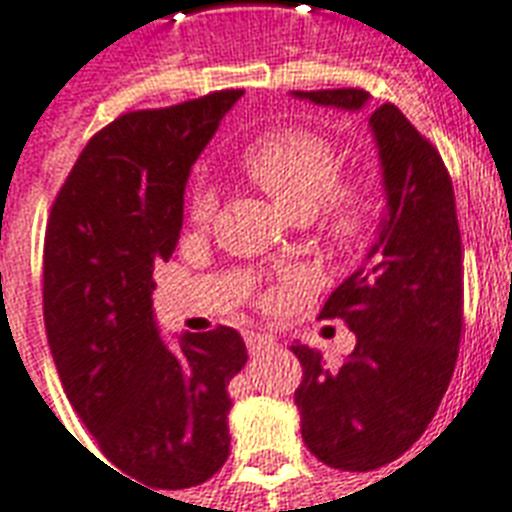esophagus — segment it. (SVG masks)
I'll use <instances>...</instances> for the list:
<instances>
[{"instance_id":"1","label":"esophagus","mask_w":512,"mask_h":512,"mask_svg":"<svg viewBox=\"0 0 512 512\" xmlns=\"http://www.w3.org/2000/svg\"><path fill=\"white\" fill-rule=\"evenodd\" d=\"M272 338L270 335H261V333H248L245 335V346H248V352L251 354H261L267 352V349H272Z\"/></svg>"}]
</instances>
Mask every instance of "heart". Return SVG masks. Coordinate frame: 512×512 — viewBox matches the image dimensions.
<instances>
[{
  "label": "heart",
  "instance_id": "obj_1",
  "mask_svg": "<svg viewBox=\"0 0 512 512\" xmlns=\"http://www.w3.org/2000/svg\"><path fill=\"white\" fill-rule=\"evenodd\" d=\"M240 166L272 201L297 218H313L324 242L341 253L360 251L371 240L379 199L368 182H341L343 158L333 141L308 128H275L242 149ZM218 196L196 188L188 212L193 223H210Z\"/></svg>",
  "mask_w": 512,
  "mask_h": 512
}]
</instances>
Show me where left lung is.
Listing matches in <instances>:
<instances>
[{"label": "left lung", "instance_id": "8db88e82", "mask_svg": "<svg viewBox=\"0 0 512 512\" xmlns=\"http://www.w3.org/2000/svg\"><path fill=\"white\" fill-rule=\"evenodd\" d=\"M341 111H363L365 89L292 92ZM382 163L384 215L363 264L335 289L322 319L357 335L341 368L294 343L302 442L343 472L390 464L423 436L455 371L464 327V259L453 182L442 155L401 108L368 119Z\"/></svg>", "mask_w": 512, "mask_h": 512}]
</instances>
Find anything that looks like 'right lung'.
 <instances>
[{"mask_svg": "<svg viewBox=\"0 0 512 512\" xmlns=\"http://www.w3.org/2000/svg\"><path fill=\"white\" fill-rule=\"evenodd\" d=\"M240 98L226 89L117 117L89 138L48 218L43 319L67 401L122 477L155 494L201 486L229 458L245 343L215 327L171 349L152 270L179 240L190 166Z\"/></svg>", "mask_w": 512, "mask_h": 512, "instance_id": "1", "label": "right lung"}]
</instances>
